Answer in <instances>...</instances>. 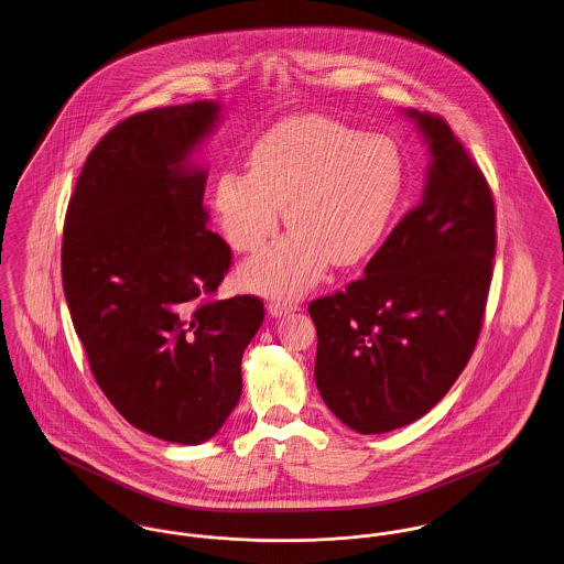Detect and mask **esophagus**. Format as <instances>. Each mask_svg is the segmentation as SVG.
Segmentation results:
<instances>
[{
	"label": "esophagus",
	"instance_id": "esophagus-1",
	"mask_svg": "<svg viewBox=\"0 0 564 564\" xmlns=\"http://www.w3.org/2000/svg\"><path fill=\"white\" fill-rule=\"evenodd\" d=\"M294 311H299V304L296 303H288V301H270L268 303V315H272V317H283V315L294 313Z\"/></svg>",
	"mask_w": 564,
	"mask_h": 564
}]
</instances>
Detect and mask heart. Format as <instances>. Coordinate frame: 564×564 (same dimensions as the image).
Listing matches in <instances>:
<instances>
[{"label":"heart","mask_w":564,"mask_h":564,"mask_svg":"<svg viewBox=\"0 0 564 564\" xmlns=\"http://www.w3.org/2000/svg\"><path fill=\"white\" fill-rule=\"evenodd\" d=\"M405 186L399 145L324 116H299L263 132L249 172H223L215 215L227 242L256 253L276 234L283 208L294 229L249 261L242 281L265 296H301L335 261L371 258L389 234Z\"/></svg>","instance_id":"b5f03b06"}]
</instances>
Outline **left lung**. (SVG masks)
<instances>
[{"mask_svg":"<svg viewBox=\"0 0 564 564\" xmlns=\"http://www.w3.org/2000/svg\"><path fill=\"white\" fill-rule=\"evenodd\" d=\"M430 150L421 204L399 220L346 292L308 304L317 330L315 384L358 434L425 416L477 346L491 260V191L451 127L403 111Z\"/></svg>","mask_w":564,"mask_h":564,"instance_id":"obj_1","label":"left lung"}]
</instances>
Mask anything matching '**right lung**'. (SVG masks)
<instances>
[{
	"label": "right lung",
	"instance_id": "obj_1",
	"mask_svg": "<svg viewBox=\"0 0 564 564\" xmlns=\"http://www.w3.org/2000/svg\"><path fill=\"white\" fill-rule=\"evenodd\" d=\"M220 102L137 113L89 152L68 204L62 283L100 390L132 427L202 444L242 392L256 296L210 301L231 251L206 227V167L193 161Z\"/></svg>",
	"mask_w": 564,
	"mask_h": 564
}]
</instances>
